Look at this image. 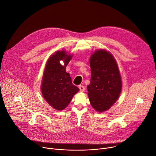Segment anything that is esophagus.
I'll return each instance as SVG.
<instances>
[{"label": "esophagus", "mask_w": 156, "mask_h": 156, "mask_svg": "<svg viewBox=\"0 0 156 156\" xmlns=\"http://www.w3.org/2000/svg\"><path fill=\"white\" fill-rule=\"evenodd\" d=\"M79 88L80 92H83V91H84V90H85V87H83V86H81V85L79 86Z\"/></svg>", "instance_id": "obj_1"}]
</instances>
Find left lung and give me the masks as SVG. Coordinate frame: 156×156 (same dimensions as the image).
Wrapping results in <instances>:
<instances>
[{
    "instance_id": "1",
    "label": "left lung",
    "mask_w": 156,
    "mask_h": 156,
    "mask_svg": "<svg viewBox=\"0 0 156 156\" xmlns=\"http://www.w3.org/2000/svg\"><path fill=\"white\" fill-rule=\"evenodd\" d=\"M91 78L88 97L93 108L102 112L117 101L122 90V79L116 60L105 49L95 51L90 57Z\"/></svg>"
}]
</instances>
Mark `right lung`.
I'll return each mask as SVG.
<instances>
[{"mask_svg": "<svg viewBox=\"0 0 156 156\" xmlns=\"http://www.w3.org/2000/svg\"><path fill=\"white\" fill-rule=\"evenodd\" d=\"M73 55L65 50L52 54L44 68L41 83L44 99L53 108L62 111L67 107L79 89L73 84L70 74L66 73V66ZM64 62L62 65L59 61Z\"/></svg>", "mask_w": 156, "mask_h": 156, "instance_id": "obj_1", "label": "right lung"}]
</instances>
